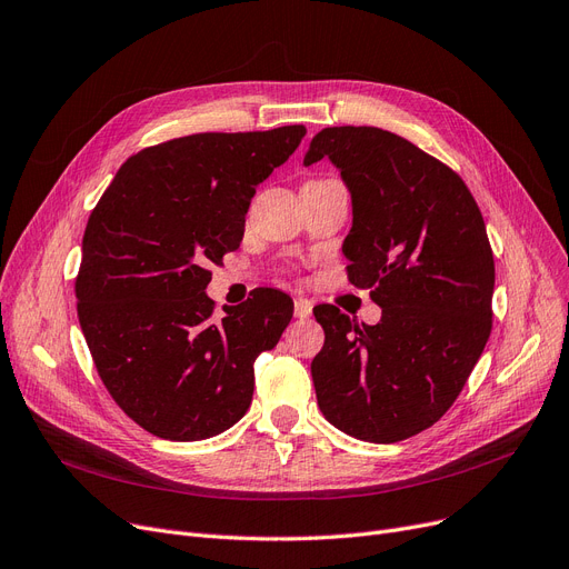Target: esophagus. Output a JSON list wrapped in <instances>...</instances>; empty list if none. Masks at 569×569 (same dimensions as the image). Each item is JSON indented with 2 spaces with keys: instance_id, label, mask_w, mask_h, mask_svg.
<instances>
[{
  "instance_id": "34e87169",
  "label": "esophagus",
  "mask_w": 569,
  "mask_h": 569,
  "mask_svg": "<svg viewBox=\"0 0 569 569\" xmlns=\"http://www.w3.org/2000/svg\"><path fill=\"white\" fill-rule=\"evenodd\" d=\"M293 315H297L299 320H308V317L312 315V303L306 299H297L293 301Z\"/></svg>"
}]
</instances>
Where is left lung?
<instances>
[{
  "label": "left lung",
  "mask_w": 569,
  "mask_h": 569,
  "mask_svg": "<svg viewBox=\"0 0 569 569\" xmlns=\"http://www.w3.org/2000/svg\"><path fill=\"white\" fill-rule=\"evenodd\" d=\"M325 156L352 193L348 280L371 289L382 317L371 327L329 303L312 310L325 329L317 403L346 435L397 443L441 420L488 343L492 247L462 177L399 134L325 128L303 163Z\"/></svg>",
  "instance_id": "1"
}]
</instances>
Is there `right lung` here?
Returning a JSON list of instances; mask_svg holds the SVG:
<instances>
[{
  "label": "right lung",
  "instance_id": "right-lung-1",
  "mask_svg": "<svg viewBox=\"0 0 569 569\" xmlns=\"http://www.w3.org/2000/svg\"><path fill=\"white\" fill-rule=\"evenodd\" d=\"M303 126L196 132L130 156L86 223L79 325L111 399L149 435L200 441L252 403L254 361L293 303L254 289L217 317L210 263L240 247L257 184L297 151Z\"/></svg>",
  "mask_w": 569,
  "mask_h": 569
}]
</instances>
